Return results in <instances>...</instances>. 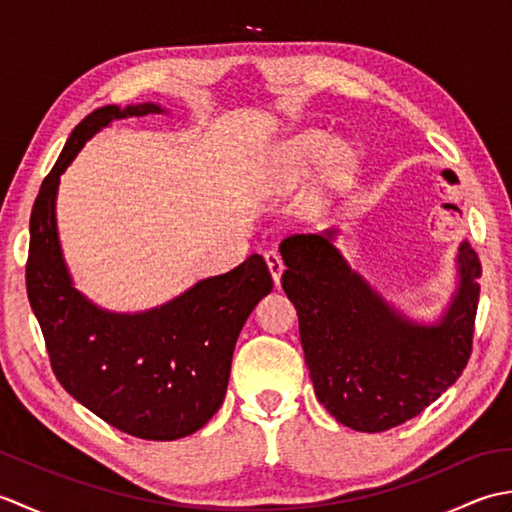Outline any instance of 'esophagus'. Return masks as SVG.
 I'll use <instances>...</instances> for the list:
<instances>
[{
	"mask_svg": "<svg viewBox=\"0 0 512 512\" xmlns=\"http://www.w3.org/2000/svg\"><path fill=\"white\" fill-rule=\"evenodd\" d=\"M264 257H266V264L270 268V275H273V279H275V286H279L281 284V273H284V268H286L284 259H281L277 250H268Z\"/></svg>",
	"mask_w": 512,
	"mask_h": 512,
	"instance_id": "34e87169",
	"label": "esophagus"
}]
</instances>
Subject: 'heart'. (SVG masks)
<instances>
[{
	"instance_id": "1",
	"label": "heart",
	"mask_w": 512,
	"mask_h": 512,
	"mask_svg": "<svg viewBox=\"0 0 512 512\" xmlns=\"http://www.w3.org/2000/svg\"><path fill=\"white\" fill-rule=\"evenodd\" d=\"M330 144L332 138L328 132H323V129H306V132L288 138L286 143L279 145L273 162H270V180L275 184H284V187L297 182L301 176H306L308 169L325 154ZM354 167L356 151L345 143H336L328 152V156H325V176H328L330 182H339L347 178Z\"/></svg>"
}]
</instances>
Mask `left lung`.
<instances>
[{
    "instance_id": "1",
    "label": "left lung",
    "mask_w": 512,
    "mask_h": 512,
    "mask_svg": "<svg viewBox=\"0 0 512 512\" xmlns=\"http://www.w3.org/2000/svg\"><path fill=\"white\" fill-rule=\"evenodd\" d=\"M336 231L290 235L281 275L295 303L310 378L345 427L387 431L418 416L464 372L480 301V259L458 250V290L438 323H416L378 295L334 246Z\"/></svg>"
}]
</instances>
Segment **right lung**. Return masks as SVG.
Instances as JSON below:
<instances>
[{
  "mask_svg": "<svg viewBox=\"0 0 512 512\" xmlns=\"http://www.w3.org/2000/svg\"><path fill=\"white\" fill-rule=\"evenodd\" d=\"M160 112L154 103L105 105L74 127L32 206L26 288L63 389L129 436L178 440L202 429L224 402L237 336L273 290L264 257L250 255L165 306L123 314L74 288L57 231L61 173L85 140L118 118Z\"/></svg>",
  "mask_w": 512,
  "mask_h": 512,
  "instance_id": "right-lung-1",
  "label": "right lung"
}]
</instances>
